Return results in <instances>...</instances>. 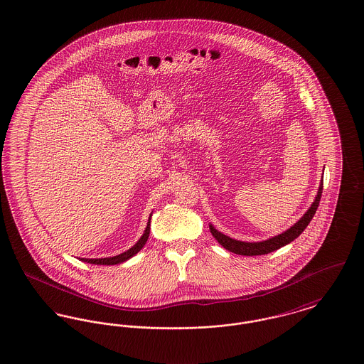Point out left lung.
<instances>
[{"instance_id": "left-lung-1", "label": "left lung", "mask_w": 364, "mask_h": 364, "mask_svg": "<svg viewBox=\"0 0 364 364\" xmlns=\"http://www.w3.org/2000/svg\"><path fill=\"white\" fill-rule=\"evenodd\" d=\"M321 193H323V180H321V184L318 187V193H317V196H316L313 205L309 208V210L304 215V218L298 223L294 224L289 230H287L285 232H282L277 237H273L267 241H262V242L237 241V240H232V238L224 235L222 232H219L213 225H209L210 232L223 248H225L227 251L234 252L237 255L256 256V255H266V253H270V252L277 251L281 247L292 242L295 238H298L304 232V230L308 227V224L313 219V216H314V213L318 208V203H320V199H321Z\"/></svg>"}]
</instances>
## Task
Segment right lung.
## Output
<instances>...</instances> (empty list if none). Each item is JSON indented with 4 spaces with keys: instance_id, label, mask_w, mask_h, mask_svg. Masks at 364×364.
Instances as JSON below:
<instances>
[{
    "instance_id": "right-lung-1",
    "label": "right lung",
    "mask_w": 364,
    "mask_h": 364,
    "mask_svg": "<svg viewBox=\"0 0 364 364\" xmlns=\"http://www.w3.org/2000/svg\"><path fill=\"white\" fill-rule=\"evenodd\" d=\"M149 227H151V219L148 220L146 228H145L142 237L139 240V242H137L133 248H130L129 251L123 252V253H120V255H117V256H113V257H104V259H82V260L87 262V263H92V264H117V263L126 262L127 259L133 257L137 252H140L141 250L144 248V245H145V242H146V240H148V237H149Z\"/></svg>"
}]
</instances>
